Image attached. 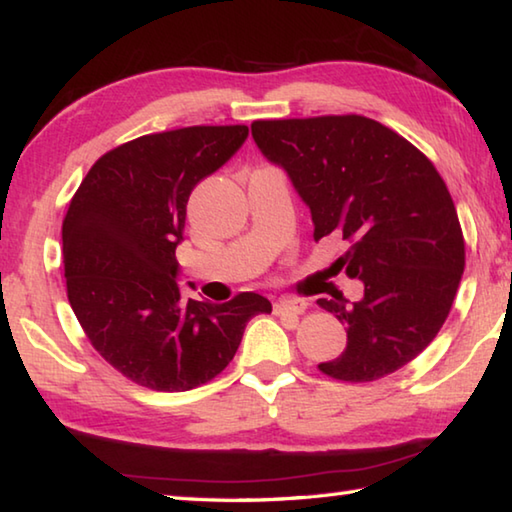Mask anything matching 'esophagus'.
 I'll return each instance as SVG.
<instances>
[{
	"instance_id": "obj_1",
	"label": "esophagus",
	"mask_w": 512,
	"mask_h": 512,
	"mask_svg": "<svg viewBox=\"0 0 512 512\" xmlns=\"http://www.w3.org/2000/svg\"><path fill=\"white\" fill-rule=\"evenodd\" d=\"M306 309H309V302L300 300V297H280V300L273 304L275 315H286V313L302 315Z\"/></svg>"
}]
</instances>
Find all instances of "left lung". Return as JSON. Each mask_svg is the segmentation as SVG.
Returning <instances> with one entry per match:
<instances>
[{
	"label": "left lung",
	"mask_w": 512,
	"mask_h": 512,
	"mask_svg": "<svg viewBox=\"0 0 512 512\" xmlns=\"http://www.w3.org/2000/svg\"><path fill=\"white\" fill-rule=\"evenodd\" d=\"M253 138L311 210L313 239L349 246L336 266L360 300L320 297L347 347L320 371L369 383L414 360L441 331L466 266L457 208L423 152L365 116L255 120Z\"/></svg>",
	"instance_id": "obj_1"
}]
</instances>
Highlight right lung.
<instances>
[{
  "label": "right lung",
  "mask_w": 512,
  "mask_h": 512,
  "mask_svg": "<svg viewBox=\"0 0 512 512\" xmlns=\"http://www.w3.org/2000/svg\"><path fill=\"white\" fill-rule=\"evenodd\" d=\"M246 125H199L134 138L82 179L62 224L69 304L94 349L154 392H188L235 358L250 318L273 306L257 293L185 300L176 246L201 179L230 161Z\"/></svg>",
  "instance_id": "1"
}]
</instances>
